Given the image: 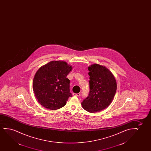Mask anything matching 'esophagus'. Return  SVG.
Listing matches in <instances>:
<instances>
[{
	"instance_id": "esophagus-1",
	"label": "esophagus",
	"mask_w": 151,
	"mask_h": 151,
	"mask_svg": "<svg viewBox=\"0 0 151 151\" xmlns=\"http://www.w3.org/2000/svg\"><path fill=\"white\" fill-rule=\"evenodd\" d=\"M73 94L74 96H78V97L81 95L80 93H73Z\"/></svg>"
}]
</instances>
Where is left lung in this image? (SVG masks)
<instances>
[{
    "instance_id": "left-lung-1",
    "label": "left lung",
    "mask_w": 151,
    "mask_h": 151,
    "mask_svg": "<svg viewBox=\"0 0 151 151\" xmlns=\"http://www.w3.org/2000/svg\"><path fill=\"white\" fill-rule=\"evenodd\" d=\"M88 70L90 92L81 105L85 110L95 113L107 108L111 103L117 85L114 75L105 66L92 64Z\"/></svg>"
}]
</instances>
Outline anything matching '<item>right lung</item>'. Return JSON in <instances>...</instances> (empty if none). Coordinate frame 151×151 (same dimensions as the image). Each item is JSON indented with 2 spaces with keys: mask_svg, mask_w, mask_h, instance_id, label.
<instances>
[{
  "mask_svg": "<svg viewBox=\"0 0 151 151\" xmlns=\"http://www.w3.org/2000/svg\"><path fill=\"white\" fill-rule=\"evenodd\" d=\"M72 67L63 61H52L41 66L35 73L33 90L37 101L50 110H57L65 105L72 94L70 81L66 76Z\"/></svg>",
  "mask_w": 151,
  "mask_h": 151,
  "instance_id": "obj_1",
  "label": "right lung"
}]
</instances>
